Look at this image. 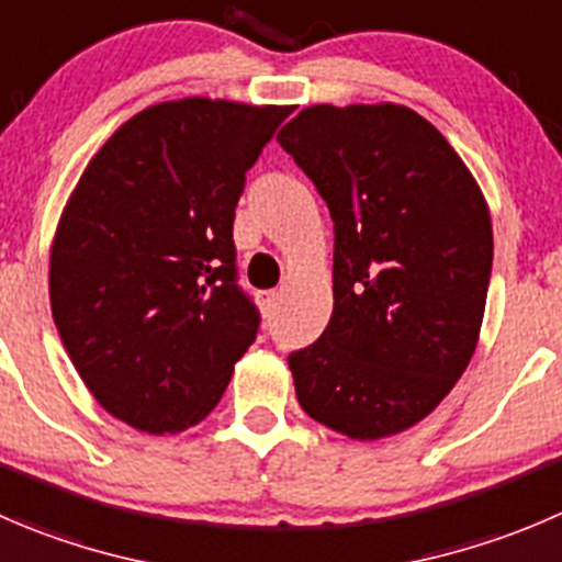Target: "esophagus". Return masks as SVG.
<instances>
[{
  "instance_id": "1",
  "label": "esophagus",
  "mask_w": 562,
  "mask_h": 562,
  "mask_svg": "<svg viewBox=\"0 0 562 562\" xmlns=\"http://www.w3.org/2000/svg\"><path fill=\"white\" fill-rule=\"evenodd\" d=\"M277 302H280V293H277V291H263V293H260V307H263L266 315L274 313Z\"/></svg>"
}]
</instances>
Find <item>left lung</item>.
Instances as JSON below:
<instances>
[{
  "instance_id": "8db88e82",
  "label": "left lung",
  "mask_w": 562,
  "mask_h": 562,
  "mask_svg": "<svg viewBox=\"0 0 562 562\" xmlns=\"http://www.w3.org/2000/svg\"><path fill=\"white\" fill-rule=\"evenodd\" d=\"M277 143L335 222L329 326L288 357L299 403L359 442L406 431L475 353L494 258L486 198L448 139L401 103H315Z\"/></svg>"
}]
</instances>
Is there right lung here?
I'll list each match as a JSON object with an SVG mask.
<instances>
[{"label": "right lung", "instance_id": "add662e5", "mask_svg": "<svg viewBox=\"0 0 562 562\" xmlns=\"http://www.w3.org/2000/svg\"><path fill=\"white\" fill-rule=\"evenodd\" d=\"M288 114L220 98L154 103L70 192L48 260L54 324L92 397L136 431L198 426L255 342L233 220Z\"/></svg>", "mask_w": 562, "mask_h": 562}]
</instances>
